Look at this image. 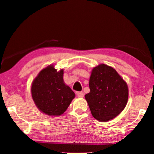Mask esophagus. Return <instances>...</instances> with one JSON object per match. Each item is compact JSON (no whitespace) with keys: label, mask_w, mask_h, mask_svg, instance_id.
<instances>
[{"label":"esophagus","mask_w":154,"mask_h":154,"mask_svg":"<svg viewBox=\"0 0 154 154\" xmlns=\"http://www.w3.org/2000/svg\"><path fill=\"white\" fill-rule=\"evenodd\" d=\"M77 96L79 97H84V94L83 92H77Z\"/></svg>","instance_id":"obj_1"}]
</instances>
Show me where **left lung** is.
Listing matches in <instances>:
<instances>
[{
    "mask_svg": "<svg viewBox=\"0 0 154 154\" xmlns=\"http://www.w3.org/2000/svg\"><path fill=\"white\" fill-rule=\"evenodd\" d=\"M89 86L90 92L85 98L98 121L112 120L125 109L129 95L127 83L113 67L104 64L94 67Z\"/></svg>",
    "mask_w": 154,
    "mask_h": 154,
    "instance_id": "left-lung-1",
    "label": "left lung"
}]
</instances>
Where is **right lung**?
Returning <instances> with one entry per match:
<instances>
[{
	"label": "right lung",
	"instance_id": "right-lung-1",
	"mask_svg": "<svg viewBox=\"0 0 154 154\" xmlns=\"http://www.w3.org/2000/svg\"><path fill=\"white\" fill-rule=\"evenodd\" d=\"M64 69L57 70L54 64L43 68L33 80L31 96L38 110L49 116H59L66 111L75 93L64 83Z\"/></svg>",
	"mask_w": 154,
	"mask_h": 154
}]
</instances>
